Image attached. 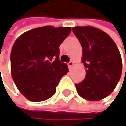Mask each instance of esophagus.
Listing matches in <instances>:
<instances>
[{"mask_svg": "<svg viewBox=\"0 0 126 126\" xmlns=\"http://www.w3.org/2000/svg\"><path fill=\"white\" fill-rule=\"evenodd\" d=\"M67 65H68V66H69V68H71L72 66L74 65V62L73 61H70V62H69L68 63H67Z\"/></svg>", "mask_w": 126, "mask_h": 126, "instance_id": "esophagus-1", "label": "esophagus"}]
</instances>
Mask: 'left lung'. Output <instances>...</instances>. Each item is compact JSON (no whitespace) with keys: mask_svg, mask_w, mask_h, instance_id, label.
Segmentation results:
<instances>
[{"mask_svg":"<svg viewBox=\"0 0 126 126\" xmlns=\"http://www.w3.org/2000/svg\"><path fill=\"white\" fill-rule=\"evenodd\" d=\"M72 32L82 47L81 61L86 68L85 79L76 84L77 92L88 100H102L113 92L122 74L119 49L113 40L99 29L76 26Z\"/></svg>","mask_w":126,"mask_h":126,"instance_id":"obj_1","label":"left lung"}]
</instances>
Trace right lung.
<instances>
[{"label":"right lung","mask_w":126,"mask_h":126,"mask_svg":"<svg viewBox=\"0 0 126 126\" xmlns=\"http://www.w3.org/2000/svg\"><path fill=\"white\" fill-rule=\"evenodd\" d=\"M70 32L71 27L47 26L26 32L14 42L11 76L28 100L39 102L55 94L60 79L69 71L59 60V47Z\"/></svg>","instance_id":"1"}]
</instances>
